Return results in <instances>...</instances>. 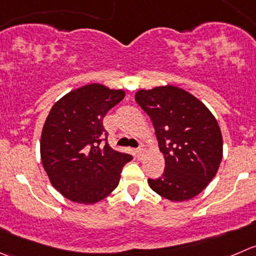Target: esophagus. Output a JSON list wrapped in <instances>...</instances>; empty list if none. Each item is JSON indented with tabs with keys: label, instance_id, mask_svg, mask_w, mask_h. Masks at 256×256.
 <instances>
[{
	"label": "esophagus",
	"instance_id": "obj_1",
	"mask_svg": "<svg viewBox=\"0 0 256 256\" xmlns=\"http://www.w3.org/2000/svg\"><path fill=\"white\" fill-rule=\"evenodd\" d=\"M135 154H136V156H138V158H142V155H144V154H145V148H144L142 146H140V148H136V150H135Z\"/></svg>",
	"mask_w": 256,
	"mask_h": 256
}]
</instances>
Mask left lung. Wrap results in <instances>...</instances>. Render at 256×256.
Returning a JSON list of instances; mask_svg holds the SVG:
<instances>
[{"instance_id": "left-lung-1", "label": "left lung", "mask_w": 256, "mask_h": 256, "mask_svg": "<svg viewBox=\"0 0 256 256\" xmlns=\"http://www.w3.org/2000/svg\"><path fill=\"white\" fill-rule=\"evenodd\" d=\"M136 102L148 115L165 170L148 178L155 192L171 202L196 196L212 180L222 158V138L209 108L175 86L140 90Z\"/></svg>"}]
</instances>
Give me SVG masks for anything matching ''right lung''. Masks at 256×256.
<instances>
[{
	"label": "right lung",
	"instance_id": "1",
	"mask_svg": "<svg viewBox=\"0 0 256 256\" xmlns=\"http://www.w3.org/2000/svg\"><path fill=\"white\" fill-rule=\"evenodd\" d=\"M125 96L91 84L52 106L41 135V158L50 181L71 202L94 204L115 190L130 154L112 150L102 120ZM105 142V144H102Z\"/></svg>",
	"mask_w": 256,
	"mask_h": 256
}]
</instances>
